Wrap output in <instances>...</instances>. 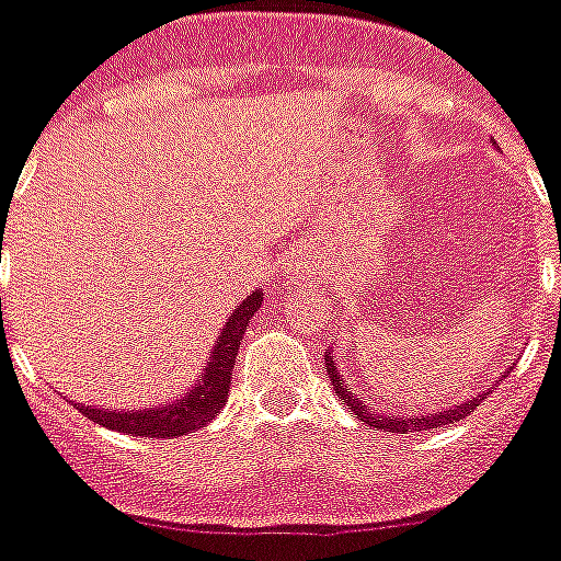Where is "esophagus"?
<instances>
[{
	"label": "esophagus",
	"instance_id": "34e87169",
	"mask_svg": "<svg viewBox=\"0 0 561 561\" xmlns=\"http://www.w3.org/2000/svg\"><path fill=\"white\" fill-rule=\"evenodd\" d=\"M318 275H321V266L312 254H300L286 266V280H314Z\"/></svg>",
	"mask_w": 561,
	"mask_h": 561
}]
</instances>
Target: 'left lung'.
Wrapping results in <instances>:
<instances>
[{
    "label": "left lung",
    "mask_w": 561,
    "mask_h": 561,
    "mask_svg": "<svg viewBox=\"0 0 561 561\" xmlns=\"http://www.w3.org/2000/svg\"><path fill=\"white\" fill-rule=\"evenodd\" d=\"M327 373H330V381H332V390L341 396V401H344L346 407H350V413L358 415L360 421H367L369 427H378V430H387V433H413L415 427L419 430H430V427H442V424H453V421H461L467 413H473L476 407H479V401L488 392H481V396H476L473 401H465V404L458 407H450V410H444V413H433V415H378L373 413L364 401H360L358 396H355L353 390H346L344 387V378H341V373H337L335 360H332V353L327 355Z\"/></svg>",
    "instance_id": "left-lung-1"
}]
</instances>
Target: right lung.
<instances>
[{"label":"right lung","instance_id":"right-lung-1","mask_svg":"<svg viewBox=\"0 0 561 561\" xmlns=\"http://www.w3.org/2000/svg\"><path fill=\"white\" fill-rule=\"evenodd\" d=\"M263 291H252L234 312L229 314L224 332L217 337L211 358L206 364V373L201 375V381L194 383L186 396H180L178 401L160 407H148V410H105V407H80V413L85 419L96 421L108 430H117L125 436H146V438H171L186 436L192 430L203 427L206 421L215 419L220 413V407L226 404L231 390V369H234V358H238L240 341L247 332L249 321L254 312L261 309Z\"/></svg>","mask_w":561,"mask_h":561}]
</instances>
